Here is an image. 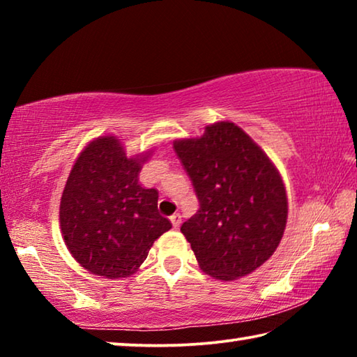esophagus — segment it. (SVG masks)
I'll list each match as a JSON object with an SVG mask.
<instances>
[{"mask_svg": "<svg viewBox=\"0 0 357 357\" xmlns=\"http://www.w3.org/2000/svg\"><path fill=\"white\" fill-rule=\"evenodd\" d=\"M170 220H172V223H173V227H174V228H179V225H181V214H179V213L173 214V215L170 217Z\"/></svg>", "mask_w": 357, "mask_h": 357, "instance_id": "34e87169", "label": "esophagus"}]
</instances>
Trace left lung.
Wrapping results in <instances>:
<instances>
[{
  "mask_svg": "<svg viewBox=\"0 0 357 357\" xmlns=\"http://www.w3.org/2000/svg\"><path fill=\"white\" fill-rule=\"evenodd\" d=\"M173 148L200 203L181 227L200 268L225 282L253 273L273 257L287 225V192L275 165L229 121L174 140Z\"/></svg>",
  "mask_w": 357,
  "mask_h": 357,
  "instance_id": "left-lung-1",
  "label": "left lung"
}]
</instances>
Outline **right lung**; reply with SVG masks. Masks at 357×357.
Here are the masks:
<instances>
[{
	"mask_svg": "<svg viewBox=\"0 0 357 357\" xmlns=\"http://www.w3.org/2000/svg\"><path fill=\"white\" fill-rule=\"evenodd\" d=\"M148 155L128 157L116 137H99L72 167L59 204L64 243L96 275L134 274L154 241L172 228L157 209L159 192L144 189L138 173Z\"/></svg>",
	"mask_w": 357,
	"mask_h": 357,
	"instance_id": "obj_1",
	"label": "right lung"
}]
</instances>
